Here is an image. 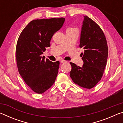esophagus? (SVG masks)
Instances as JSON below:
<instances>
[{
  "mask_svg": "<svg viewBox=\"0 0 123 123\" xmlns=\"http://www.w3.org/2000/svg\"><path fill=\"white\" fill-rule=\"evenodd\" d=\"M60 62H61V63H66V62H67V61H65V60H61V61H60Z\"/></svg>",
  "mask_w": 123,
  "mask_h": 123,
  "instance_id": "1",
  "label": "esophagus"
}]
</instances>
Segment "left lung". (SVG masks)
Returning <instances> with one entry per match:
<instances>
[{
    "label": "left lung",
    "mask_w": 123,
    "mask_h": 123,
    "mask_svg": "<svg viewBox=\"0 0 123 123\" xmlns=\"http://www.w3.org/2000/svg\"><path fill=\"white\" fill-rule=\"evenodd\" d=\"M84 18L79 44V47L84 49L81 54L84 64L80 67L70 62V77L75 84L91 89L103 76L107 63L108 47L100 27L87 16Z\"/></svg>",
    "instance_id": "1"
}]
</instances>
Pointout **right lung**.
Listing matches in <instances>:
<instances>
[{"instance_id": "add662e5", "label": "right lung", "mask_w": 123, "mask_h": 123, "mask_svg": "<svg viewBox=\"0 0 123 123\" xmlns=\"http://www.w3.org/2000/svg\"><path fill=\"white\" fill-rule=\"evenodd\" d=\"M65 18L35 19L25 26L19 36L16 57L18 72L27 85L42 94L53 86L59 71L60 62L42 57L45 48L50 46L53 35L59 30Z\"/></svg>"}]
</instances>
